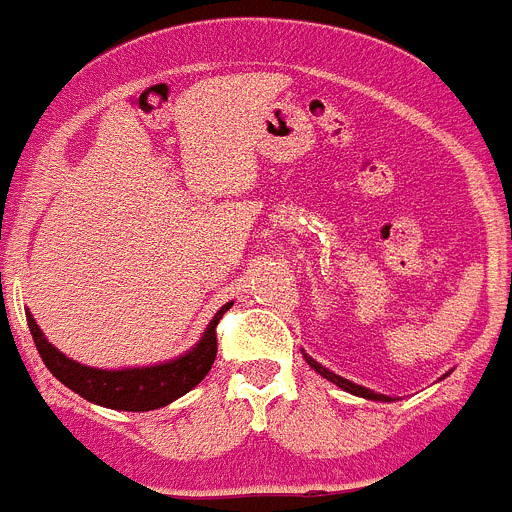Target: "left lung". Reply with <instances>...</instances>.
Listing matches in <instances>:
<instances>
[{"label":"left lung","instance_id":"1","mask_svg":"<svg viewBox=\"0 0 512 512\" xmlns=\"http://www.w3.org/2000/svg\"><path fill=\"white\" fill-rule=\"evenodd\" d=\"M305 361L307 364L312 366V369H315V372L320 374V377H325V379H330V382L333 384H338V387H341V390H346V392H351V395H359V397H366V400H384V402H390L392 397H387V395H377V392H372V390H366V387H359V384H354V382H348V379H343V377H338V374H333V372H328V369H325V366H320L318 361L315 359H310V356H305Z\"/></svg>","mask_w":512,"mask_h":512}]
</instances>
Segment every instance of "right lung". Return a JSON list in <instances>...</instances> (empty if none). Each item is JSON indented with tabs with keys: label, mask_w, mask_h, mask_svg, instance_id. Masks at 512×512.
<instances>
[{
	"label": "right lung",
	"mask_w": 512,
	"mask_h": 512,
	"mask_svg": "<svg viewBox=\"0 0 512 512\" xmlns=\"http://www.w3.org/2000/svg\"><path fill=\"white\" fill-rule=\"evenodd\" d=\"M233 302L217 310L212 323L207 325L205 336L189 354L179 356V359L169 361V364L158 366H143V369H117V372H107V369H92L79 361H71L45 341L40 328L35 325L33 315H27V328L33 333L35 348H38L43 364L51 369L53 377L63 382L69 390L81 395L84 400L97 402L104 408L112 410H130V413H143V410L164 408L176 397L187 395L192 387L207 377L212 369V361L217 356V323L225 312L230 310Z\"/></svg>",
	"instance_id": "right-lung-1"
}]
</instances>
